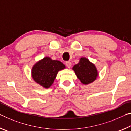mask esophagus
Masks as SVG:
<instances>
[{
    "mask_svg": "<svg viewBox=\"0 0 131 131\" xmlns=\"http://www.w3.org/2000/svg\"><path fill=\"white\" fill-rule=\"evenodd\" d=\"M66 66H67L68 68H70L71 67V63L70 61H66Z\"/></svg>",
    "mask_w": 131,
    "mask_h": 131,
    "instance_id": "obj_1",
    "label": "esophagus"
}]
</instances>
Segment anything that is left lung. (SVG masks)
<instances>
[{"instance_id":"1","label":"left lung","mask_w":131,"mask_h":131,"mask_svg":"<svg viewBox=\"0 0 131 131\" xmlns=\"http://www.w3.org/2000/svg\"><path fill=\"white\" fill-rule=\"evenodd\" d=\"M72 70L83 85L92 83L96 80L99 75L95 64L86 57H81L79 63L72 67Z\"/></svg>"}]
</instances>
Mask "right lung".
<instances>
[{
    "instance_id": "1",
    "label": "right lung",
    "mask_w": 131,
    "mask_h": 131,
    "mask_svg": "<svg viewBox=\"0 0 131 131\" xmlns=\"http://www.w3.org/2000/svg\"><path fill=\"white\" fill-rule=\"evenodd\" d=\"M64 68L66 66L61 61L45 57L33 66L31 75L36 83L44 88H49L53 85L58 72Z\"/></svg>"
}]
</instances>
